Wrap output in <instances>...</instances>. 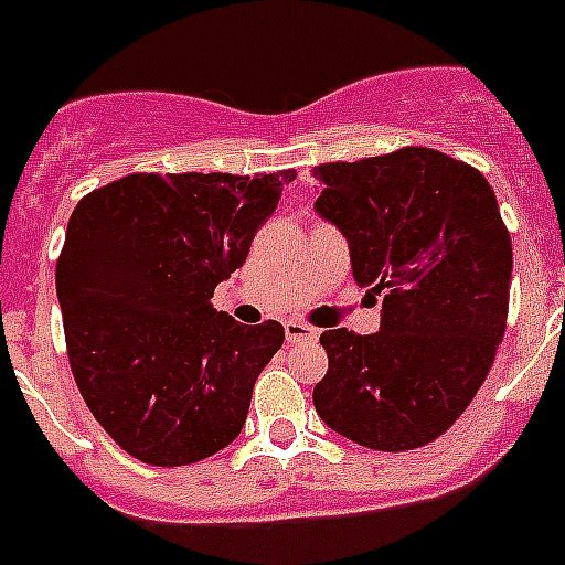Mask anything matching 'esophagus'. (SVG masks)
<instances>
[{
	"instance_id": "1",
	"label": "esophagus",
	"mask_w": 565,
	"mask_h": 565,
	"mask_svg": "<svg viewBox=\"0 0 565 565\" xmlns=\"http://www.w3.org/2000/svg\"><path fill=\"white\" fill-rule=\"evenodd\" d=\"M286 339L291 341V344H299V341H317L319 333H317V328H310V324L299 322V319H288Z\"/></svg>"
}]
</instances>
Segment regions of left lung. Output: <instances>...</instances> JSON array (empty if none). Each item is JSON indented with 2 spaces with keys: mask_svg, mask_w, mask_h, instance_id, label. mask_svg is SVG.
<instances>
[{
  "mask_svg": "<svg viewBox=\"0 0 565 565\" xmlns=\"http://www.w3.org/2000/svg\"><path fill=\"white\" fill-rule=\"evenodd\" d=\"M322 218L350 241L353 277L384 297L381 330L319 335V417L372 451H414L462 417L510 310L512 241L468 162L423 145L313 168Z\"/></svg>",
  "mask_w": 565,
  "mask_h": 565,
  "instance_id": "1",
  "label": "left lung"
}]
</instances>
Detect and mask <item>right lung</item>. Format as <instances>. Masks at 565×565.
Masks as SVG:
<instances>
[{
	"label": "right lung",
	"mask_w": 565,
	"mask_h": 565,
	"mask_svg": "<svg viewBox=\"0 0 565 565\" xmlns=\"http://www.w3.org/2000/svg\"><path fill=\"white\" fill-rule=\"evenodd\" d=\"M297 170L128 173L77 201L55 266L66 355L103 431L181 468L241 434L286 330L212 308Z\"/></svg>",
	"instance_id": "1"
}]
</instances>
